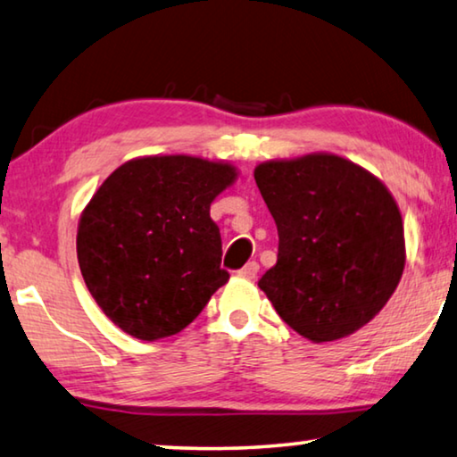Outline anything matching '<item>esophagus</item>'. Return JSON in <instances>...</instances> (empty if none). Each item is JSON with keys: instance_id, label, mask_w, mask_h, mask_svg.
Listing matches in <instances>:
<instances>
[{"instance_id": "34e87169", "label": "esophagus", "mask_w": 457, "mask_h": 457, "mask_svg": "<svg viewBox=\"0 0 457 457\" xmlns=\"http://www.w3.org/2000/svg\"><path fill=\"white\" fill-rule=\"evenodd\" d=\"M256 275H258V262H254V261H250L246 267L240 270V277L248 278V281H250V278H254Z\"/></svg>"}]
</instances>
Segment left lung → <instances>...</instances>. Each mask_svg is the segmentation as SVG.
<instances>
[{"mask_svg":"<svg viewBox=\"0 0 457 457\" xmlns=\"http://www.w3.org/2000/svg\"><path fill=\"white\" fill-rule=\"evenodd\" d=\"M254 180L278 231L277 264L261 287L312 343L351 337L403 278L404 223L387 187L343 155L269 160Z\"/></svg>","mask_w":457,"mask_h":457,"instance_id":"obj_1","label":"left lung"}]
</instances>
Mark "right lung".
<instances>
[{"mask_svg": "<svg viewBox=\"0 0 457 457\" xmlns=\"http://www.w3.org/2000/svg\"><path fill=\"white\" fill-rule=\"evenodd\" d=\"M237 174L223 160L141 155L92 195L78 223V262L122 332L149 343L179 335L228 283L209 209Z\"/></svg>", "mask_w": 457, "mask_h": 457, "instance_id": "obj_1", "label": "right lung"}]
</instances>
